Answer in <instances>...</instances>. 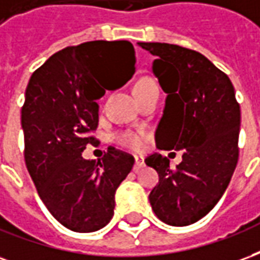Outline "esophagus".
<instances>
[{
  "label": "esophagus",
  "instance_id": "obj_1",
  "mask_svg": "<svg viewBox=\"0 0 260 260\" xmlns=\"http://www.w3.org/2000/svg\"><path fill=\"white\" fill-rule=\"evenodd\" d=\"M143 166H145V158L142 157V156H135V167H134V171L138 173Z\"/></svg>",
  "mask_w": 260,
  "mask_h": 260
}]
</instances>
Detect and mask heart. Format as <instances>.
I'll list each match as a JSON object with an SVG mask.
<instances>
[{"instance_id":"obj_1","label":"heart","mask_w":260,"mask_h":260,"mask_svg":"<svg viewBox=\"0 0 260 260\" xmlns=\"http://www.w3.org/2000/svg\"><path fill=\"white\" fill-rule=\"evenodd\" d=\"M154 93H158V86L154 80L149 79V78L139 79L134 87V94L136 99L154 94ZM145 141H146V134H143V132H121V134L115 135L117 143L129 150H134V152H139L145 145Z\"/></svg>"}]
</instances>
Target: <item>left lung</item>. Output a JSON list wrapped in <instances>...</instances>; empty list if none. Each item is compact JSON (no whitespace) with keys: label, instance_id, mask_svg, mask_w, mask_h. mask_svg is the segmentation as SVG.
I'll use <instances>...</instances> for the list:
<instances>
[{"label":"left lung","instance_id":"obj_1","mask_svg":"<svg viewBox=\"0 0 260 260\" xmlns=\"http://www.w3.org/2000/svg\"><path fill=\"white\" fill-rule=\"evenodd\" d=\"M138 46L156 57L152 72L167 93L156 143L182 152L175 170L160 153L147 156L158 173L149 201L161 221L184 227L205 217L229 186L238 161L240 104L229 76L201 53L167 43Z\"/></svg>","mask_w":260,"mask_h":260}]
</instances>
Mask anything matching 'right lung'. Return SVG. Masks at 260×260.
I'll return each mask as SVG.
<instances>
[{
    "mask_svg": "<svg viewBox=\"0 0 260 260\" xmlns=\"http://www.w3.org/2000/svg\"><path fill=\"white\" fill-rule=\"evenodd\" d=\"M129 42H86L51 55L33 72L22 107L25 161L40 199L67 229L93 233L111 220L115 191L135 160L108 147L100 160L82 152L99 124L96 100L104 96L106 75L115 76L110 90L135 74ZM124 72V74H121Z\"/></svg>",
    "mask_w": 260,
    "mask_h": 260,
    "instance_id": "obj_1",
    "label": "right lung"
}]
</instances>
